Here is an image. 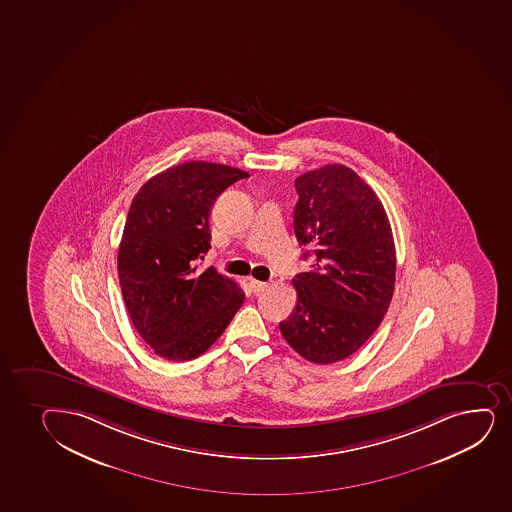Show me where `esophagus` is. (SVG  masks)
I'll list each match as a JSON object with an SVG mask.
<instances>
[{
  "instance_id": "esophagus-1",
  "label": "esophagus",
  "mask_w": 512,
  "mask_h": 512,
  "mask_svg": "<svg viewBox=\"0 0 512 512\" xmlns=\"http://www.w3.org/2000/svg\"><path fill=\"white\" fill-rule=\"evenodd\" d=\"M250 288H252L253 293L259 294L269 288V284H267V282L255 281V279H252V281H250Z\"/></svg>"
}]
</instances>
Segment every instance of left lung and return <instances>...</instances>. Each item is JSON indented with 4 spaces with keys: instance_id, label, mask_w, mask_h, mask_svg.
Segmentation results:
<instances>
[{
    "instance_id": "left-lung-1",
    "label": "left lung",
    "mask_w": 512,
    "mask_h": 512,
    "mask_svg": "<svg viewBox=\"0 0 512 512\" xmlns=\"http://www.w3.org/2000/svg\"><path fill=\"white\" fill-rule=\"evenodd\" d=\"M294 185V235L315 264L294 277L296 308L279 328L306 361L332 364L383 322L397 272L393 233L379 197L345 165L303 173Z\"/></svg>"
}]
</instances>
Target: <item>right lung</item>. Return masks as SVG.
I'll return each mask as SVG.
<instances>
[{
  "instance_id": "right-lung-1",
  "label": "right lung",
  "mask_w": 512,
  "mask_h": 512,
  "mask_svg": "<svg viewBox=\"0 0 512 512\" xmlns=\"http://www.w3.org/2000/svg\"><path fill=\"white\" fill-rule=\"evenodd\" d=\"M248 173L187 161L150 178L134 196L122 233L117 270L131 322L156 356L196 359L221 337L245 299L214 267L209 216L226 187Z\"/></svg>"
}]
</instances>
